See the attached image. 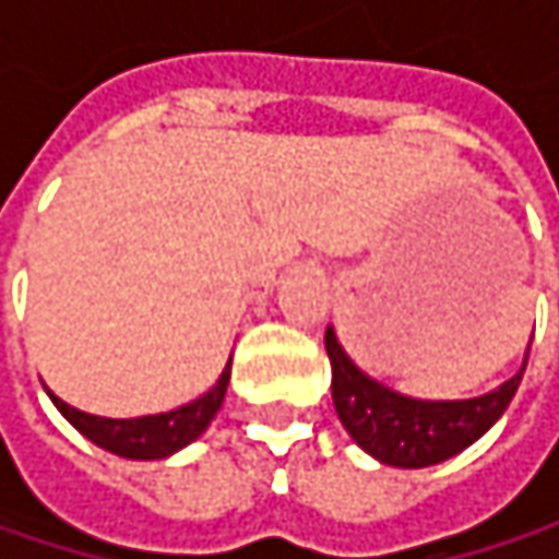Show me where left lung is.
Instances as JSON below:
<instances>
[{
	"label": "left lung",
	"mask_w": 559,
	"mask_h": 559,
	"mask_svg": "<svg viewBox=\"0 0 559 559\" xmlns=\"http://www.w3.org/2000/svg\"><path fill=\"white\" fill-rule=\"evenodd\" d=\"M323 346L333 369V404L343 427L366 453L401 469L443 463L476 443L511 404L527 366L524 362L499 391L473 401H414L362 376L336 343L333 330H326Z\"/></svg>",
	"instance_id": "obj_1"
}]
</instances>
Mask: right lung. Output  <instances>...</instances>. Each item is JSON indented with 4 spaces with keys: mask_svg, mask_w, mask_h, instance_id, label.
I'll use <instances>...</instances> for the list:
<instances>
[{
    "mask_svg": "<svg viewBox=\"0 0 559 559\" xmlns=\"http://www.w3.org/2000/svg\"><path fill=\"white\" fill-rule=\"evenodd\" d=\"M229 369H223L219 382L206 391L203 397L168 411V414H155V417H135V420H109V417H93V414H83L70 404H63L60 397H55L51 391V401L55 407L86 437L93 440L96 447L116 453V456H126V460H162L170 456L174 450L187 447L190 440H197L210 420L216 417L223 397H226V385H229Z\"/></svg>",
    "mask_w": 559,
    "mask_h": 559,
    "instance_id": "add662e5",
    "label": "right lung"
}]
</instances>
